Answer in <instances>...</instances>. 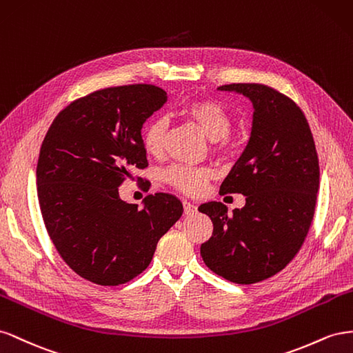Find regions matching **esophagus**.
<instances>
[{"instance_id": "34e87169", "label": "esophagus", "mask_w": 353, "mask_h": 353, "mask_svg": "<svg viewBox=\"0 0 353 353\" xmlns=\"http://www.w3.org/2000/svg\"><path fill=\"white\" fill-rule=\"evenodd\" d=\"M183 211H185L186 216H192V214L196 213V205L190 204L189 201H183Z\"/></svg>"}]
</instances>
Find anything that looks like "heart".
Returning <instances> with one entry per match:
<instances>
[{
    "label": "heart",
    "mask_w": 353,
    "mask_h": 353,
    "mask_svg": "<svg viewBox=\"0 0 353 353\" xmlns=\"http://www.w3.org/2000/svg\"><path fill=\"white\" fill-rule=\"evenodd\" d=\"M182 114L199 127L217 149H223L226 137L232 130V118L220 103L210 99H198L183 106ZM168 123L164 118H155L143 130V148L149 155L159 157L163 154L167 139ZM213 177V170L208 167L173 165L165 170L164 179L173 188L189 195H196L204 190L208 180Z\"/></svg>",
    "instance_id": "obj_1"
}]
</instances>
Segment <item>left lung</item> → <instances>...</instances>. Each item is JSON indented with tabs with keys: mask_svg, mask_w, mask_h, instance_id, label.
Returning <instances> with one entry per match:
<instances>
[{
	"mask_svg": "<svg viewBox=\"0 0 353 353\" xmlns=\"http://www.w3.org/2000/svg\"><path fill=\"white\" fill-rule=\"evenodd\" d=\"M253 103L248 143L220 186L243 194L245 205L232 214L221 203L198 210L213 221V235L201 245L204 263L235 284H254L283 270L307 235L319 188L314 136L301 109L263 84H228Z\"/></svg>",
	"mask_w": 353,
	"mask_h": 353,
	"instance_id": "left-lung-1",
	"label": "left lung"
}]
</instances>
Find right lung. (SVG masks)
Wrapping results in <instances>:
<instances>
[{"mask_svg": "<svg viewBox=\"0 0 353 353\" xmlns=\"http://www.w3.org/2000/svg\"><path fill=\"white\" fill-rule=\"evenodd\" d=\"M165 102L164 90L149 84L99 90L60 110L39 149L47 232L66 265L94 284L119 285L142 274L183 213L174 195H148L139 210L118 192L148 167L142 127Z\"/></svg>", "mask_w": 353, "mask_h": 353, "instance_id": "1", "label": "right lung"}]
</instances>
